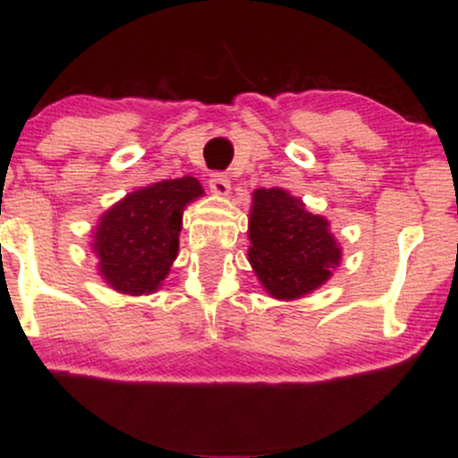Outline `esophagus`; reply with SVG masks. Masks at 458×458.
I'll return each mask as SVG.
<instances>
[{
	"instance_id": "obj_1",
	"label": "esophagus",
	"mask_w": 458,
	"mask_h": 458,
	"mask_svg": "<svg viewBox=\"0 0 458 458\" xmlns=\"http://www.w3.org/2000/svg\"><path fill=\"white\" fill-rule=\"evenodd\" d=\"M208 187L215 196H228L230 191V181L224 172H213L211 178H208Z\"/></svg>"
}]
</instances>
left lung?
I'll return each instance as SVG.
<instances>
[{
    "instance_id": "obj_1",
    "label": "left lung",
    "mask_w": 458,
    "mask_h": 458,
    "mask_svg": "<svg viewBox=\"0 0 458 458\" xmlns=\"http://www.w3.org/2000/svg\"><path fill=\"white\" fill-rule=\"evenodd\" d=\"M327 225L284 189L254 193L250 262L273 297H301L331 276L329 267L340 262V247Z\"/></svg>"
}]
</instances>
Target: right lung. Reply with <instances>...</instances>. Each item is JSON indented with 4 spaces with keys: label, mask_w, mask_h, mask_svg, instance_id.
<instances>
[{
    "label": "right lung",
    "mask_w": 458,
    "mask_h": 458,
    "mask_svg": "<svg viewBox=\"0 0 458 458\" xmlns=\"http://www.w3.org/2000/svg\"><path fill=\"white\" fill-rule=\"evenodd\" d=\"M202 196L193 176L161 181L109 208L94 233L101 276L127 295L155 293L178 251L182 208Z\"/></svg>",
    "instance_id": "1"
}]
</instances>
